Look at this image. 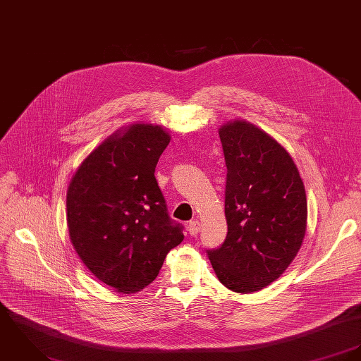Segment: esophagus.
Returning a JSON list of instances; mask_svg holds the SVG:
<instances>
[{
  "instance_id": "obj_1",
  "label": "esophagus",
  "mask_w": 361,
  "mask_h": 361,
  "mask_svg": "<svg viewBox=\"0 0 361 361\" xmlns=\"http://www.w3.org/2000/svg\"><path fill=\"white\" fill-rule=\"evenodd\" d=\"M200 221H197V220H194V221H190V224H188V233H190L191 235H197V234L200 233Z\"/></svg>"
}]
</instances>
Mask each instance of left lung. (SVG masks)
Listing matches in <instances>:
<instances>
[{
    "mask_svg": "<svg viewBox=\"0 0 361 361\" xmlns=\"http://www.w3.org/2000/svg\"><path fill=\"white\" fill-rule=\"evenodd\" d=\"M219 135L227 166L228 233L207 256L224 286L256 292L277 280L302 246L306 191L290 155L259 127L228 121Z\"/></svg>",
    "mask_w": 361,
    "mask_h": 361,
    "instance_id": "left-lung-1",
    "label": "left lung"
}]
</instances>
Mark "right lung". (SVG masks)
I'll list each match as a JSON object with an SVG mask.
<instances>
[{
    "label": "right lung",
    "mask_w": 361,
    "mask_h": 361,
    "mask_svg": "<svg viewBox=\"0 0 361 361\" xmlns=\"http://www.w3.org/2000/svg\"><path fill=\"white\" fill-rule=\"evenodd\" d=\"M169 142L161 126L121 128L82 161L68 188L73 247L98 280L121 293L149 285L166 255L184 240L155 178Z\"/></svg>",
    "instance_id": "1"
}]
</instances>
